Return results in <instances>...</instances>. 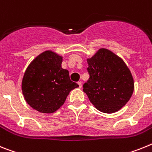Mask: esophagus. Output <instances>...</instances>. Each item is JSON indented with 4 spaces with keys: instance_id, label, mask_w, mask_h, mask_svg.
Masks as SVG:
<instances>
[{
    "instance_id": "34e87169",
    "label": "esophagus",
    "mask_w": 152,
    "mask_h": 152,
    "mask_svg": "<svg viewBox=\"0 0 152 152\" xmlns=\"http://www.w3.org/2000/svg\"><path fill=\"white\" fill-rule=\"evenodd\" d=\"M78 85H79V87H80V88H81V87H82V83H81V82H78Z\"/></svg>"
}]
</instances>
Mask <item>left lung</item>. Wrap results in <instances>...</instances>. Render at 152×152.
<instances>
[{"instance_id":"left-lung-1","label":"left lung","mask_w":152,"mask_h":152,"mask_svg":"<svg viewBox=\"0 0 152 152\" xmlns=\"http://www.w3.org/2000/svg\"><path fill=\"white\" fill-rule=\"evenodd\" d=\"M89 80L83 92L91 103L104 113H115L127 103L134 91L132 75L122 58L105 48L87 59Z\"/></svg>"}]
</instances>
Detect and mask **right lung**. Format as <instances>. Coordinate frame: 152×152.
Instances as JSON below:
<instances>
[{
    "label": "right lung",
    "mask_w": 152,
    "mask_h": 152,
    "mask_svg": "<svg viewBox=\"0 0 152 152\" xmlns=\"http://www.w3.org/2000/svg\"><path fill=\"white\" fill-rule=\"evenodd\" d=\"M63 56L52 50L38 55L29 64L21 89L28 105L42 113H53L64 104L71 90L79 85L61 66Z\"/></svg>",
    "instance_id": "obj_1"
}]
</instances>
